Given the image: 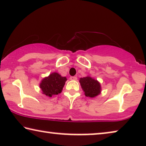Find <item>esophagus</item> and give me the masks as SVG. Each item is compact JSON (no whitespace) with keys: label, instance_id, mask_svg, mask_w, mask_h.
<instances>
[{"label":"esophagus","instance_id":"obj_1","mask_svg":"<svg viewBox=\"0 0 146 146\" xmlns=\"http://www.w3.org/2000/svg\"><path fill=\"white\" fill-rule=\"evenodd\" d=\"M70 79L71 80H76L77 77L76 76H71L70 78Z\"/></svg>","mask_w":146,"mask_h":146}]
</instances>
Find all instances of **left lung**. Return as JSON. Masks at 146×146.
I'll use <instances>...</instances> for the list:
<instances>
[{"instance_id":"left-lung-1","label":"left lung","mask_w":146,"mask_h":146,"mask_svg":"<svg viewBox=\"0 0 146 146\" xmlns=\"http://www.w3.org/2000/svg\"><path fill=\"white\" fill-rule=\"evenodd\" d=\"M80 83L86 96L94 98L101 93L100 84L90 76L81 78L80 79Z\"/></svg>"}]
</instances>
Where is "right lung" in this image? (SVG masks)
Instances as JSON below:
<instances>
[{
	"label": "right lung",
	"mask_w": 146,
	"mask_h": 146,
	"mask_svg": "<svg viewBox=\"0 0 146 146\" xmlns=\"http://www.w3.org/2000/svg\"><path fill=\"white\" fill-rule=\"evenodd\" d=\"M66 80V77L62 76L57 72H53L42 79L40 84V88L42 94L48 97H52L61 93Z\"/></svg>",
	"instance_id": "1"
}]
</instances>
